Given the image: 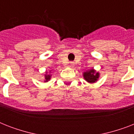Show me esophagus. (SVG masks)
Listing matches in <instances>:
<instances>
[{
  "label": "esophagus",
  "mask_w": 134,
  "mask_h": 134,
  "mask_svg": "<svg viewBox=\"0 0 134 134\" xmlns=\"http://www.w3.org/2000/svg\"><path fill=\"white\" fill-rule=\"evenodd\" d=\"M74 65V62H70V63H69V67H72Z\"/></svg>",
  "instance_id": "obj_1"
}]
</instances>
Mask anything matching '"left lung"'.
<instances>
[{
    "instance_id": "left-lung-1",
    "label": "left lung",
    "mask_w": 134,
    "mask_h": 134,
    "mask_svg": "<svg viewBox=\"0 0 134 134\" xmlns=\"http://www.w3.org/2000/svg\"><path fill=\"white\" fill-rule=\"evenodd\" d=\"M99 74L96 72L95 70L93 69L83 73V77L85 80L88 83H91L97 81L99 79Z\"/></svg>"
}]
</instances>
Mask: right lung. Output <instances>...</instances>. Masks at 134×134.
Wrapping results in <instances>:
<instances>
[{
  "mask_svg": "<svg viewBox=\"0 0 134 134\" xmlns=\"http://www.w3.org/2000/svg\"><path fill=\"white\" fill-rule=\"evenodd\" d=\"M46 73H47V71H46ZM51 75H50V74H45V82H47L48 81H49L51 79Z\"/></svg>",
  "mask_w": 134,
  "mask_h": 134,
  "instance_id": "1",
  "label": "right lung"
}]
</instances>
